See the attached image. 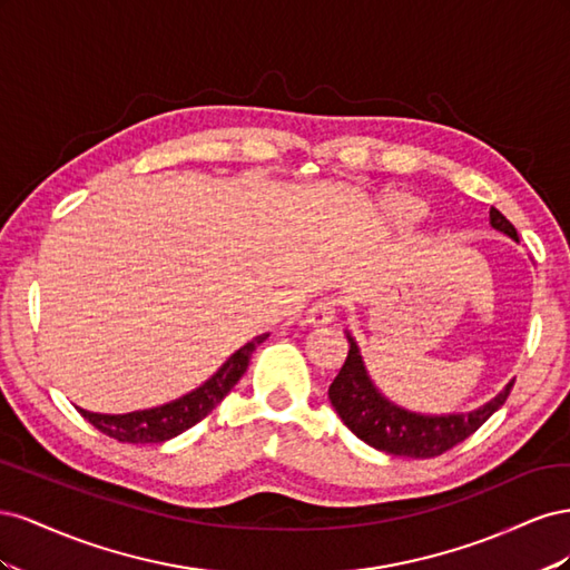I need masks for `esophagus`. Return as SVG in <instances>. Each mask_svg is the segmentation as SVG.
<instances>
[{
  "mask_svg": "<svg viewBox=\"0 0 570 570\" xmlns=\"http://www.w3.org/2000/svg\"><path fill=\"white\" fill-rule=\"evenodd\" d=\"M335 316H337V299L325 297V299H318L312 308H308L306 323L314 325V327H321V325L333 323Z\"/></svg>",
  "mask_w": 570,
  "mask_h": 570,
  "instance_id": "obj_1",
  "label": "esophagus"
}]
</instances>
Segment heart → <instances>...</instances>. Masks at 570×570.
<instances>
[{"label": "heart", "instance_id": "b5f03b06", "mask_svg": "<svg viewBox=\"0 0 570 570\" xmlns=\"http://www.w3.org/2000/svg\"><path fill=\"white\" fill-rule=\"evenodd\" d=\"M383 209L394 223H402V226H406V223H413L421 216L423 204L406 193H392L383 199Z\"/></svg>", "mask_w": 570, "mask_h": 570}]
</instances>
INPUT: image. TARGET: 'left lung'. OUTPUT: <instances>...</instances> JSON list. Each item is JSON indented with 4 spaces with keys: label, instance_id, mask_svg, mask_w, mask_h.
Wrapping results in <instances>:
<instances>
[{
    "label": "left lung",
    "instance_id": "1",
    "mask_svg": "<svg viewBox=\"0 0 570 570\" xmlns=\"http://www.w3.org/2000/svg\"><path fill=\"white\" fill-rule=\"evenodd\" d=\"M492 228L504 233L507 237L519 243V233L507 220L502 212L494 206L490 209ZM350 342V354L344 366L340 368L333 381L327 396L337 411V416L344 421L352 433L364 440L377 452L406 459H430L440 456L454 444L463 442L469 435L485 423L492 413L507 402V396L513 387V381L492 396L482 406L465 411V413H419L394 404L392 400L377 390L368 368L361 356L358 344L350 331H344Z\"/></svg>",
    "mask_w": 570,
    "mask_h": 570
}]
</instances>
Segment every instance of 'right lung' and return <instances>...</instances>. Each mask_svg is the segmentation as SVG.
I'll return each instance as SVG.
<instances>
[{"label": "right lung", "mask_w": 570, "mask_h": 570, "mask_svg": "<svg viewBox=\"0 0 570 570\" xmlns=\"http://www.w3.org/2000/svg\"><path fill=\"white\" fill-rule=\"evenodd\" d=\"M268 337V333L252 337L245 347H239L235 354L228 356L209 381H204L199 387L189 390L187 394L178 396L174 402H166L161 406L140 409L130 413H95V411H80L85 421H90L101 433L128 444H161L166 440H174L176 435L185 433L187 428L199 423L206 413H212L216 404L223 402L239 377L245 375L249 358L254 350Z\"/></svg>", "instance_id": "obj_1"}]
</instances>
